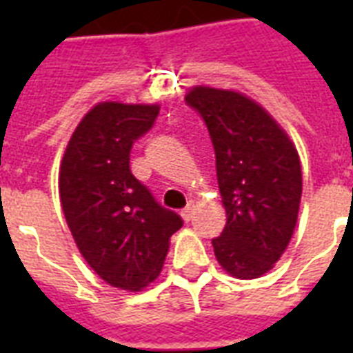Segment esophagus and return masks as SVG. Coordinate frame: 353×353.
Returning a JSON list of instances; mask_svg holds the SVG:
<instances>
[{
  "mask_svg": "<svg viewBox=\"0 0 353 353\" xmlns=\"http://www.w3.org/2000/svg\"><path fill=\"white\" fill-rule=\"evenodd\" d=\"M181 216L185 221H190L194 216V201H188V205L181 210Z\"/></svg>",
  "mask_w": 353,
  "mask_h": 353,
  "instance_id": "obj_1",
  "label": "esophagus"
}]
</instances>
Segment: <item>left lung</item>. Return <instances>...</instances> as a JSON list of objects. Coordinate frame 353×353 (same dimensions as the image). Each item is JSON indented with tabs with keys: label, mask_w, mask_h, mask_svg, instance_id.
Segmentation results:
<instances>
[{
	"label": "left lung",
	"mask_w": 353,
	"mask_h": 353,
	"mask_svg": "<svg viewBox=\"0 0 353 353\" xmlns=\"http://www.w3.org/2000/svg\"><path fill=\"white\" fill-rule=\"evenodd\" d=\"M185 101L201 115L216 154L227 223L214 254L236 279H258L284 254L296 225L302 170L288 133L260 104L229 90L196 85Z\"/></svg>",
	"instance_id": "obj_1"
}]
</instances>
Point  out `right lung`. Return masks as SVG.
Listing matches in <instances>:
<instances>
[{"instance_id":"obj_1","label":"right lung","mask_w":353,"mask_h":353,"mask_svg":"<svg viewBox=\"0 0 353 353\" xmlns=\"http://www.w3.org/2000/svg\"><path fill=\"white\" fill-rule=\"evenodd\" d=\"M157 115V104H97L73 132L60 165L69 231L90 268L119 290L141 291L154 282L170 236L183 225L130 170L133 143Z\"/></svg>"}]
</instances>
